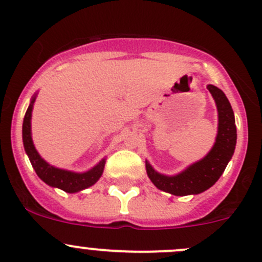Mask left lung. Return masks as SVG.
<instances>
[{
  "instance_id": "left-lung-1",
  "label": "left lung",
  "mask_w": 262,
  "mask_h": 262,
  "mask_svg": "<svg viewBox=\"0 0 262 262\" xmlns=\"http://www.w3.org/2000/svg\"><path fill=\"white\" fill-rule=\"evenodd\" d=\"M207 89L212 94L218 112V132L209 153L173 176L157 172L146 161L147 175L153 185L176 196L196 195L212 187L224 172L236 148L237 129L231 104L221 89L213 84H208Z\"/></svg>"
}]
</instances>
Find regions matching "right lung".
<instances>
[{"label":"right lung","mask_w":262,"mask_h":262,"mask_svg":"<svg viewBox=\"0 0 262 262\" xmlns=\"http://www.w3.org/2000/svg\"><path fill=\"white\" fill-rule=\"evenodd\" d=\"M35 99L36 94L31 97L30 105H29L26 114L24 116L23 143L36 175L49 186L58 187L63 191L71 192V194L82 191V190L96 184L104 172L105 162H106L105 158H102L96 166L90 168L86 172H73V171L54 167V166L49 165L44 158H41V156L39 155L35 146H34L33 138H31V113H33Z\"/></svg>","instance_id":"add662e5"}]
</instances>
